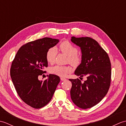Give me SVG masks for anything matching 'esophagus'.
<instances>
[{"instance_id":"34e87169","label":"esophagus","mask_w":126,"mask_h":126,"mask_svg":"<svg viewBox=\"0 0 126 126\" xmlns=\"http://www.w3.org/2000/svg\"><path fill=\"white\" fill-rule=\"evenodd\" d=\"M61 81H65V80H66V79L64 78V77H61Z\"/></svg>"}]
</instances>
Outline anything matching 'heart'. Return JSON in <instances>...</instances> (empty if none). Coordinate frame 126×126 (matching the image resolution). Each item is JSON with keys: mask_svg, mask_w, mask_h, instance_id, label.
<instances>
[{"mask_svg": "<svg viewBox=\"0 0 126 126\" xmlns=\"http://www.w3.org/2000/svg\"><path fill=\"white\" fill-rule=\"evenodd\" d=\"M61 51L68 56L67 62L72 65L77 66L81 63L82 58L78 55V49L70 42L64 41L59 45ZM57 51L55 47H51L48 49L46 53V60L49 63L52 64L55 62ZM71 71L69 66L55 65L50 69V73L59 76H65Z\"/></svg>", "mask_w": 126, "mask_h": 126, "instance_id": "b5f03b06", "label": "heart"}]
</instances>
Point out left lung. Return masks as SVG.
I'll list each match as a JSON object with an SVG mask.
<instances>
[{
	"mask_svg": "<svg viewBox=\"0 0 126 126\" xmlns=\"http://www.w3.org/2000/svg\"><path fill=\"white\" fill-rule=\"evenodd\" d=\"M71 41L81 47L82 54L81 63L75 74L87 77L83 83L79 79H69L72 83L71 100L80 108H92L102 100L110 88V59L98 42L90 37H72Z\"/></svg>",
	"mask_w": 126,
	"mask_h": 126,
	"instance_id": "left-lung-1",
	"label": "left lung"
}]
</instances>
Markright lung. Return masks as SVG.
I'll return each mask as SVG.
<instances>
[{
	"mask_svg": "<svg viewBox=\"0 0 126 126\" xmlns=\"http://www.w3.org/2000/svg\"><path fill=\"white\" fill-rule=\"evenodd\" d=\"M58 42L45 37L29 42L19 48L12 62L10 75L16 92L23 102L33 108L46 106L60 82V77L52 74L44 81L38 79L46 72L43 69L47 66V51Z\"/></svg>",
	"mask_w": 126,
	"mask_h": 126,
	"instance_id": "1",
	"label": "right lung"
}]
</instances>
